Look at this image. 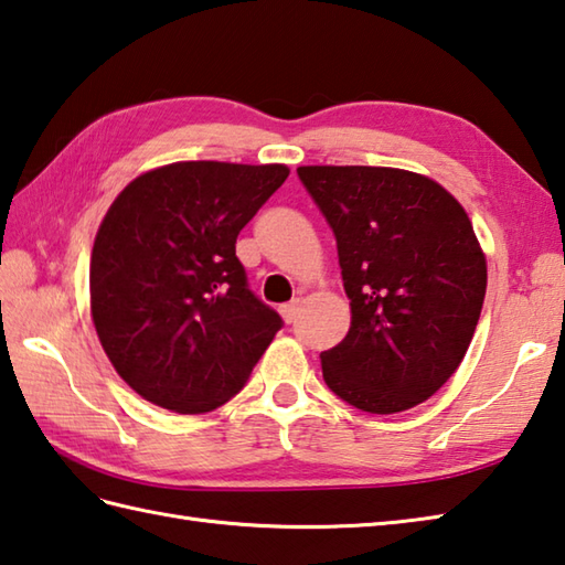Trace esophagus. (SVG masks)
Masks as SVG:
<instances>
[{"label": "esophagus", "instance_id": "obj_1", "mask_svg": "<svg viewBox=\"0 0 565 565\" xmlns=\"http://www.w3.org/2000/svg\"><path fill=\"white\" fill-rule=\"evenodd\" d=\"M297 309H299L297 302H290V305H282L280 307V315H282V319L287 321V324H292V321L297 319Z\"/></svg>", "mask_w": 565, "mask_h": 565}]
</instances>
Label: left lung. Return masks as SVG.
<instances>
[{"mask_svg": "<svg viewBox=\"0 0 565 565\" xmlns=\"http://www.w3.org/2000/svg\"><path fill=\"white\" fill-rule=\"evenodd\" d=\"M337 236L347 339L321 353L333 395L371 414L429 399L473 339L488 268L454 194L417 172L371 166L297 168Z\"/></svg>", "mask_w": 565, "mask_h": 565, "instance_id": "8db88e82", "label": "left lung"}]
</instances>
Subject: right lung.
<instances>
[{
  "label": "right lung",
  "instance_id": "add662e5",
  "mask_svg": "<svg viewBox=\"0 0 565 565\" xmlns=\"http://www.w3.org/2000/svg\"><path fill=\"white\" fill-rule=\"evenodd\" d=\"M287 175L185 160L143 172L109 206L89 260L92 321L143 399L180 414L222 407L282 329L248 287L236 236Z\"/></svg>",
  "mask_w": 565,
  "mask_h": 565
}]
</instances>
